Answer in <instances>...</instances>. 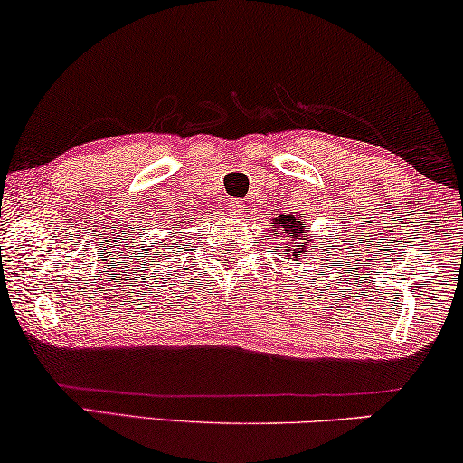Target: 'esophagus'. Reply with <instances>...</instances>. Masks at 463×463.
<instances>
[{
    "instance_id": "1",
    "label": "esophagus",
    "mask_w": 463,
    "mask_h": 463,
    "mask_svg": "<svg viewBox=\"0 0 463 463\" xmlns=\"http://www.w3.org/2000/svg\"><path fill=\"white\" fill-rule=\"evenodd\" d=\"M243 201L241 199H231L229 201V210H231V216H243Z\"/></svg>"
}]
</instances>
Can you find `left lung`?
I'll list each match as a JSON object with an SVG mask.
<instances>
[{"mask_svg": "<svg viewBox=\"0 0 463 463\" xmlns=\"http://www.w3.org/2000/svg\"><path fill=\"white\" fill-rule=\"evenodd\" d=\"M272 229H275V237L283 239L285 247H288V256H294V262H302L304 253L310 250H317L318 245L312 243V239L304 241V222L294 216H279L272 220Z\"/></svg>", "mask_w": 463, "mask_h": 463, "instance_id": "1", "label": "left lung"}]
</instances>
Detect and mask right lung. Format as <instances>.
Listing matches in <instances>:
<instances>
[{
  "label": "right lung",
  "mask_w": 463,
  "mask_h": 463,
  "mask_svg": "<svg viewBox=\"0 0 463 463\" xmlns=\"http://www.w3.org/2000/svg\"><path fill=\"white\" fill-rule=\"evenodd\" d=\"M172 247H174V243H172ZM165 250H169V245H165Z\"/></svg>",
  "instance_id": "add662e5"
}]
</instances>
